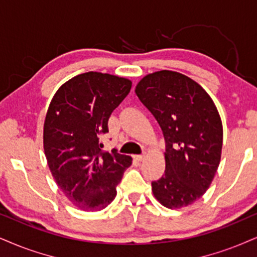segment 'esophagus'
<instances>
[{"instance_id": "obj_1", "label": "esophagus", "mask_w": 257, "mask_h": 257, "mask_svg": "<svg viewBox=\"0 0 257 257\" xmlns=\"http://www.w3.org/2000/svg\"><path fill=\"white\" fill-rule=\"evenodd\" d=\"M145 157H147V155H145V154H143V155H136L135 160L138 161V162H142V161H143Z\"/></svg>"}]
</instances>
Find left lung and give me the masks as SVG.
Returning <instances> with one entry per match:
<instances>
[{
  "label": "left lung",
  "instance_id": "obj_1",
  "mask_svg": "<svg viewBox=\"0 0 257 257\" xmlns=\"http://www.w3.org/2000/svg\"><path fill=\"white\" fill-rule=\"evenodd\" d=\"M135 91L166 141V170L151 183L155 198L168 208L193 204L219 167L223 125L216 104L200 84L170 70L144 76Z\"/></svg>",
  "mask_w": 257,
  "mask_h": 257
}]
</instances>
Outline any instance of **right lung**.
Instances as JSON below:
<instances>
[{"label":"right lung","mask_w":257,"mask_h":257,"mask_svg":"<svg viewBox=\"0 0 257 257\" xmlns=\"http://www.w3.org/2000/svg\"><path fill=\"white\" fill-rule=\"evenodd\" d=\"M132 82L96 71L84 72L56 91L44 122V151L57 185L83 211H100L116 195L132 158L103 153L101 136L110 114L127 96Z\"/></svg>","instance_id":"right-lung-1"}]
</instances>
